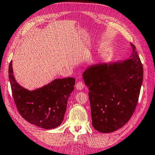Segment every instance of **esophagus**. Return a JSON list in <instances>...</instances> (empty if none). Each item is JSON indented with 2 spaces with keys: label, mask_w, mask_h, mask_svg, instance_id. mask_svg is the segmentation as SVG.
<instances>
[{
  "label": "esophagus",
  "mask_w": 155,
  "mask_h": 155,
  "mask_svg": "<svg viewBox=\"0 0 155 155\" xmlns=\"http://www.w3.org/2000/svg\"><path fill=\"white\" fill-rule=\"evenodd\" d=\"M83 87H84V84L82 81H78L76 84V88L77 90H81Z\"/></svg>",
  "instance_id": "1"
}]
</instances>
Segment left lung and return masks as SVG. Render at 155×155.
Here are the masks:
<instances>
[{
	"label": "left lung",
	"instance_id": "obj_1",
	"mask_svg": "<svg viewBox=\"0 0 155 155\" xmlns=\"http://www.w3.org/2000/svg\"><path fill=\"white\" fill-rule=\"evenodd\" d=\"M129 59L92 65L83 73L89 89L92 126L103 133L114 132L129 121L138 103L143 69L130 43Z\"/></svg>",
	"mask_w": 155,
	"mask_h": 155
}]
</instances>
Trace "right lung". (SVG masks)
<instances>
[{
  "mask_svg": "<svg viewBox=\"0 0 155 155\" xmlns=\"http://www.w3.org/2000/svg\"><path fill=\"white\" fill-rule=\"evenodd\" d=\"M9 79L14 103L23 119L44 129L60 126L64 119L68 98L74 88V78H56L42 87L30 91L16 82L11 61Z\"/></svg>",
  "mask_w": 155,
  "mask_h": 155,
  "instance_id": "add662e5",
  "label": "right lung"
}]
</instances>
